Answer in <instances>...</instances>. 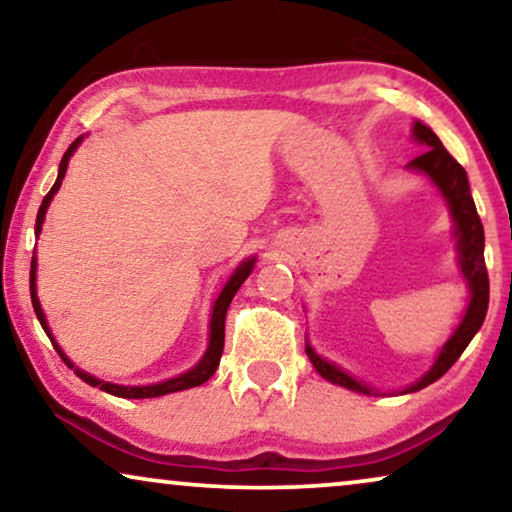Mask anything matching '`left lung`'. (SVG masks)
Returning a JSON list of instances; mask_svg holds the SVG:
<instances>
[{
    "label": "left lung",
    "mask_w": 512,
    "mask_h": 512,
    "mask_svg": "<svg viewBox=\"0 0 512 512\" xmlns=\"http://www.w3.org/2000/svg\"><path fill=\"white\" fill-rule=\"evenodd\" d=\"M412 139L426 151L415 160H410L405 167L417 174H424L447 202V209H450L454 223V240H457L459 272L461 277L466 279L468 286V305L459 326L454 328L450 338L445 340V345L438 349L431 368L426 370L419 380L408 384V387L401 391H380L370 387L366 382L356 380V377L349 375L347 370H342L340 366H335L333 361H326L324 356H319L317 349L310 345V340L305 342V354L310 356L314 370H317L324 380L366 396L412 394V391L429 387V384L436 382L438 377H443L447 370L452 368V363L459 359L461 352L468 347L473 335L480 331L489 305V279L485 268V230H482V221L478 216V209H475L466 170L450 156V153H447L443 142H440L438 135L429 128V125L415 121V125H412Z\"/></svg>",
    "instance_id": "8db88e82"
}]
</instances>
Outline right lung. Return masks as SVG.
I'll return each instance as SVG.
<instances>
[{"mask_svg":"<svg viewBox=\"0 0 512 512\" xmlns=\"http://www.w3.org/2000/svg\"><path fill=\"white\" fill-rule=\"evenodd\" d=\"M83 142V135L76 137L72 144H69V149L65 151V156L60 160V167H58V179H55V184L51 191L46 193L44 202H41L39 207V214H37V226H34V235H41V226H44V219H46V209L51 205L53 195L60 191L62 186V179H65V172H67V165H69V158L74 156V151L79 149V144ZM256 265V256H249L244 258V261L237 265L233 270V275L228 277V282L223 284V289L219 293V298L214 300V307H212V319H209V345L205 349V354H202V359L195 363L191 370H186V373H181L177 377H170V380H163V382H156V384H142V387H125V384H114V382H104L100 377L86 373V370H81L79 366H74V361L69 359V356L62 352V347L58 345V340L53 338L51 328H48V321H46V314L41 310V303H39V296H37V256H32V270H30V293H32V307H34V314H37L41 328H44V333L51 338L55 352L62 356V361L67 363L69 368L74 370L76 375L81 377L83 382L90 384V387H100L102 391H107L111 396H118V398H156V396H165V394H174V391H184V389H193V387H200V384H205L209 377L216 373V368H219V361H221V354H223V338H226V312H228V305L230 300L235 298V293L240 286L244 284V279L251 275V270H254Z\"/></svg>","mask_w":512,"mask_h":512,"instance_id":"add662e5","label":"right lung"}]
</instances>
